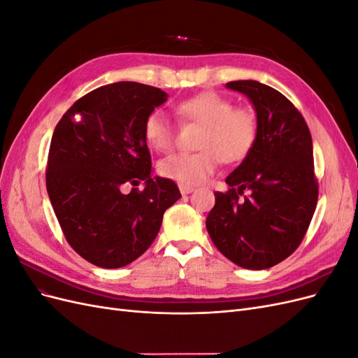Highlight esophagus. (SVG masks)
I'll return each mask as SVG.
<instances>
[{"mask_svg": "<svg viewBox=\"0 0 358 358\" xmlns=\"http://www.w3.org/2000/svg\"><path fill=\"white\" fill-rule=\"evenodd\" d=\"M179 189H180L182 196H188V194H191L194 191V188L188 187V185H179Z\"/></svg>", "mask_w": 358, "mask_h": 358, "instance_id": "obj_1", "label": "esophagus"}]
</instances>
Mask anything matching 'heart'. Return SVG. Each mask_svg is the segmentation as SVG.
Returning <instances> with one entry per match:
<instances>
[{"label": "heart", "instance_id": "1", "mask_svg": "<svg viewBox=\"0 0 358 358\" xmlns=\"http://www.w3.org/2000/svg\"><path fill=\"white\" fill-rule=\"evenodd\" d=\"M182 121L201 125L197 136V152H175L158 162L161 176L182 185H199L218 166L220 159L231 164L243 159L255 143L257 115L249 107H234L233 101L218 92H201L176 106ZM143 136L150 148L167 150L175 133L166 115L150 112L143 124Z\"/></svg>", "mask_w": 358, "mask_h": 358}]
</instances>
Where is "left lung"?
<instances>
[{"label": "left lung", "instance_id": "obj_1", "mask_svg": "<svg viewBox=\"0 0 358 358\" xmlns=\"http://www.w3.org/2000/svg\"><path fill=\"white\" fill-rule=\"evenodd\" d=\"M225 88L248 96L258 133L251 152L225 179L229 192H215L206 229L230 262L263 270L296 251L315 212L312 137L279 91L257 80L229 82Z\"/></svg>", "mask_w": 358, "mask_h": 358}]
</instances>
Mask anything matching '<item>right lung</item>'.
Listing matches in <instances>:
<instances>
[{"label": "right lung", "mask_w": 358, "mask_h": 358, "mask_svg": "<svg viewBox=\"0 0 358 358\" xmlns=\"http://www.w3.org/2000/svg\"><path fill=\"white\" fill-rule=\"evenodd\" d=\"M167 96L137 82L106 85L76 101L53 131L46 170L52 208L70 246L95 266L133 263L180 199L175 182L152 178L143 136L146 116ZM142 180L143 192H123Z\"/></svg>", "instance_id": "obj_1"}]
</instances>
